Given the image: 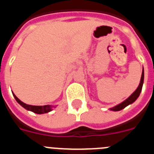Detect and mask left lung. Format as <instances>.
Masks as SVG:
<instances>
[{
  "label": "left lung",
  "mask_w": 154,
  "mask_h": 154,
  "mask_svg": "<svg viewBox=\"0 0 154 154\" xmlns=\"http://www.w3.org/2000/svg\"><path fill=\"white\" fill-rule=\"evenodd\" d=\"M143 83H144V68L142 69V74H141V81H140L139 86H138V88L136 89V90L127 98V99L125 100L124 101H123L120 104H117V106H115V107H111L110 108V110H113V111H118V110H122V109L125 108L126 106H128L129 104H132L137 98H138L139 96L140 93L141 92V89H142V86H143Z\"/></svg>",
  "instance_id": "8db88e82"
}]
</instances>
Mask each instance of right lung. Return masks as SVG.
I'll return each instance as SVG.
<instances>
[{
  "label": "right lung",
  "mask_w": 154,
  "mask_h": 154,
  "mask_svg": "<svg viewBox=\"0 0 154 154\" xmlns=\"http://www.w3.org/2000/svg\"><path fill=\"white\" fill-rule=\"evenodd\" d=\"M13 94V96H14L15 99L16 100L18 103L20 104L22 107H23L24 108H25L28 110H31V111L34 112L35 113H38V114H42V113H48V112L51 111L52 107L53 106L51 105H44V106H34V105H30V104H26L24 102H22V101L19 99L15 95L14 93Z\"/></svg>",
  "instance_id": "add662e5"
}]
</instances>
